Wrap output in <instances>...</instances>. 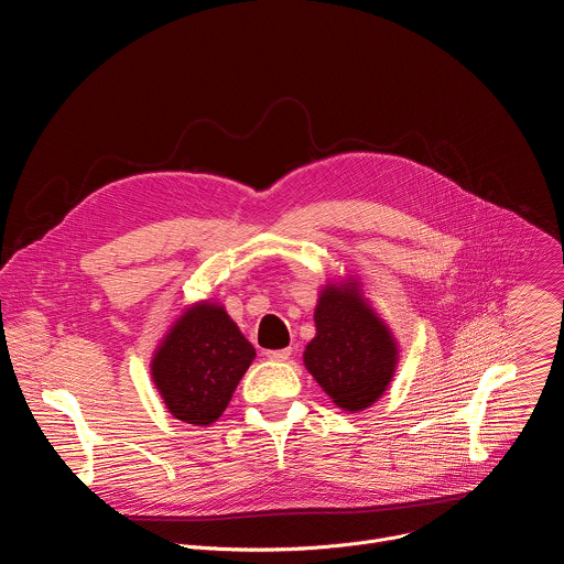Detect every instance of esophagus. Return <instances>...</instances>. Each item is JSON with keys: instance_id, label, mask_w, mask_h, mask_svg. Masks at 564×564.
<instances>
[{"instance_id": "obj_1", "label": "esophagus", "mask_w": 564, "mask_h": 564, "mask_svg": "<svg viewBox=\"0 0 564 564\" xmlns=\"http://www.w3.org/2000/svg\"><path fill=\"white\" fill-rule=\"evenodd\" d=\"M264 356H267L269 360H273V362H284V360H289L291 349H275V351H267Z\"/></svg>"}]
</instances>
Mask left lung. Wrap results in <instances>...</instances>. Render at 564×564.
I'll use <instances>...</instances> for the list:
<instances>
[{
    "mask_svg": "<svg viewBox=\"0 0 564 564\" xmlns=\"http://www.w3.org/2000/svg\"><path fill=\"white\" fill-rule=\"evenodd\" d=\"M313 319L315 337L304 349V367L337 406L365 411L389 389L398 367L391 328L356 278L326 284Z\"/></svg>",
    "mask_w": 564,
    "mask_h": 564,
    "instance_id": "8db88e82",
    "label": "left lung"
}]
</instances>
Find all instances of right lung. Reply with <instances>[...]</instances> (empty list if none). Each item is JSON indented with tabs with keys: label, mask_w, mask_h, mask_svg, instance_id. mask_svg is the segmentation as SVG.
Returning a JSON list of instances; mask_svg holds the SVG:
<instances>
[{
	"label": "right lung",
	"mask_w": 564,
	"mask_h": 564,
	"mask_svg": "<svg viewBox=\"0 0 564 564\" xmlns=\"http://www.w3.org/2000/svg\"><path fill=\"white\" fill-rule=\"evenodd\" d=\"M256 358L253 345L217 302L188 306L162 337L151 378L173 417L213 424Z\"/></svg>",
	"instance_id": "obj_1"
}]
</instances>
